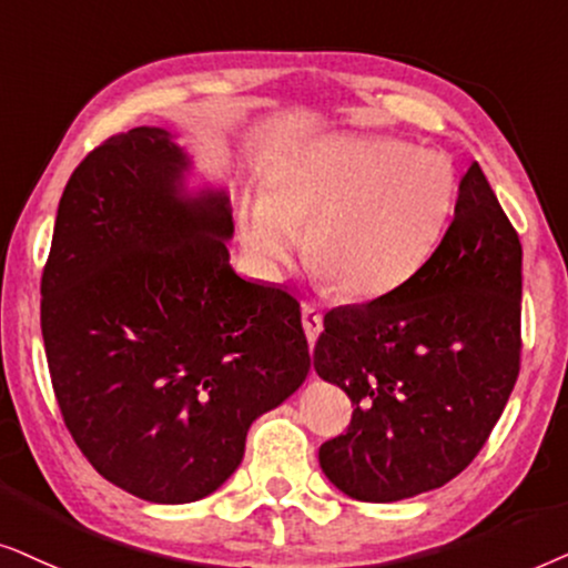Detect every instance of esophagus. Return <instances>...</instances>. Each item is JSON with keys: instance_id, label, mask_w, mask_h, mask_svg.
<instances>
[{"instance_id": "esophagus-1", "label": "esophagus", "mask_w": 568, "mask_h": 568, "mask_svg": "<svg viewBox=\"0 0 568 568\" xmlns=\"http://www.w3.org/2000/svg\"><path fill=\"white\" fill-rule=\"evenodd\" d=\"M301 322H304L308 343L314 345L316 337H320V332H322V324H324L322 312L316 306H312V304H304V306H301Z\"/></svg>"}]
</instances>
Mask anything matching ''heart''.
<instances>
[{
  "mask_svg": "<svg viewBox=\"0 0 568 568\" xmlns=\"http://www.w3.org/2000/svg\"><path fill=\"white\" fill-rule=\"evenodd\" d=\"M457 179L442 153L399 140L343 138L304 150L241 221L264 270L304 256L339 298L374 301L403 288L428 262L455 205Z\"/></svg>",
  "mask_w": 568,
  "mask_h": 568,
  "instance_id": "heart-1",
  "label": "heart"
}]
</instances>
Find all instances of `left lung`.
<instances>
[{
  "mask_svg": "<svg viewBox=\"0 0 568 568\" xmlns=\"http://www.w3.org/2000/svg\"><path fill=\"white\" fill-rule=\"evenodd\" d=\"M521 244L478 163L442 244L403 288L324 316L314 368L351 397L320 447L343 494L387 504L442 488L478 457L519 376Z\"/></svg>",
  "mask_w": 568,
  "mask_h": 568,
  "instance_id": "obj_1",
  "label": "left lung"
}]
</instances>
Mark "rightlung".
<instances>
[{"instance_id":"add662e5","label":"right lung","mask_w":568,"mask_h":568,"mask_svg":"<svg viewBox=\"0 0 568 568\" xmlns=\"http://www.w3.org/2000/svg\"><path fill=\"white\" fill-rule=\"evenodd\" d=\"M184 169L150 126L90 150L41 277L64 426L105 480L153 504L221 488L248 426L312 368L298 301L231 270L229 196H181Z\"/></svg>"}]
</instances>
